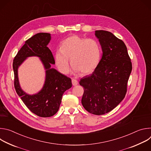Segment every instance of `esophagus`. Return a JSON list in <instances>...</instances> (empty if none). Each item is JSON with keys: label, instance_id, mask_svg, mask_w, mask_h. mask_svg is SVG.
I'll list each match as a JSON object with an SVG mask.
<instances>
[{"label": "esophagus", "instance_id": "esophagus-1", "mask_svg": "<svg viewBox=\"0 0 151 151\" xmlns=\"http://www.w3.org/2000/svg\"><path fill=\"white\" fill-rule=\"evenodd\" d=\"M72 84H73V86H76V85H77L78 84V81L76 80V79H72Z\"/></svg>", "mask_w": 151, "mask_h": 151}]
</instances>
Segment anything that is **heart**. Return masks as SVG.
<instances>
[{"mask_svg": "<svg viewBox=\"0 0 151 151\" xmlns=\"http://www.w3.org/2000/svg\"><path fill=\"white\" fill-rule=\"evenodd\" d=\"M55 65L63 74L70 70V61L75 73H92L98 66L101 58V48L94 39L72 36L64 40L60 50L54 54Z\"/></svg>", "mask_w": 151, "mask_h": 151, "instance_id": "heart-1", "label": "heart"}]
</instances>
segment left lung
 <instances>
[{"mask_svg": "<svg viewBox=\"0 0 151 151\" xmlns=\"http://www.w3.org/2000/svg\"><path fill=\"white\" fill-rule=\"evenodd\" d=\"M102 57L92 74L81 78L84 92L81 103L88 112L103 115L113 110L124 99L132 64L124 42L111 32L95 31Z\"/></svg>", "mask_w": 151, "mask_h": 151, "instance_id": "obj_1", "label": "left lung"}]
</instances>
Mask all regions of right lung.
<instances>
[{
    "mask_svg": "<svg viewBox=\"0 0 151 151\" xmlns=\"http://www.w3.org/2000/svg\"><path fill=\"white\" fill-rule=\"evenodd\" d=\"M51 39L50 33H39L27 40L15 57L13 62L14 87L17 94L28 109L40 117H50L59 109L62 96L72 86L71 79L51 68L55 61L47 45ZM40 58L46 70L45 82L42 88L35 95H29L20 88L17 70L28 57Z\"/></svg>",
    "mask_w": 151,
    "mask_h": 151,
    "instance_id": "add662e5",
    "label": "right lung"
}]
</instances>
